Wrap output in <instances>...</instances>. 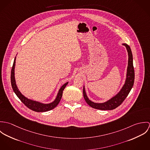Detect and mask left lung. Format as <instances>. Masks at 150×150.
Returning a JSON list of instances; mask_svg holds the SVG:
<instances>
[{"label": "left lung", "mask_w": 150, "mask_h": 150, "mask_svg": "<svg viewBox=\"0 0 150 150\" xmlns=\"http://www.w3.org/2000/svg\"><path fill=\"white\" fill-rule=\"evenodd\" d=\"M126 47L128 52V66L127 69V79L125 83L120 92L115 96L106 102L103 103H97L91 101L86 95L84 87L83 88V95L87 104L93 108L101 110H111L118 107L124 101L128 96L131 89L132 88L134 81V70L133 64V55L130 47L127 44H123Z\"/></svg>", "instance_id": "1"}]
</instances>
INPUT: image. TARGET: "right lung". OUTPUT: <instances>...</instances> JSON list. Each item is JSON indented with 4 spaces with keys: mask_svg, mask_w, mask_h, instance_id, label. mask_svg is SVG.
I'll return each instance as SVG.
<instances>
[{
    "mask_svg": "<svg viewBox=\"0 0 150 150\" xmlns=\"http://www.w3.org/2000/svg\"><path fill=\"white\" fill-rule=\"evenodd\" d=\"M16 57L14 59V61L13 63V65L11 69V86L13 88V89L16 95L18 96V98L21 100L22 102L26 106L28 107L29 109L36 111V112H45L49 110H51L53 108H54L56 107L59 103L62 93H63V91L64 90V88L67 85L68 82L65 83L64 85H63L60 88L58 93L57 95V96L55 99V100L49 104H43L42 103H39L38 102L33 101L30 99H28L26 97H25L23 95H22L21 93L18 90L17 86H16V80H15V77H14V67H15V64H16Z\"/></svg>",
    "mask_w": 150,
    "mask_h": 150,
    "instance_id": "right-lung-1",
    "label": "right lung"
}]
</instances>
